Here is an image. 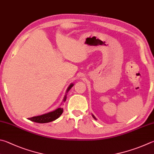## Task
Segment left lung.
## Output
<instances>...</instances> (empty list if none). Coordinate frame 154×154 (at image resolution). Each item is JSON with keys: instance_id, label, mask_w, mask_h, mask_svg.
<instances>
[{"instance_id": "1", "label": "left lung", "mask_w": 154, "mask_h": 154, "mask_svg": "<svg viewBox=\"0 0 154 154\" xmlns=\"http://www.w3.org/2000/svg\"><path fill=\"white\" fill-rule=\"evenodd\" d=\"M92 116H93V118L95 119V120H96V117H95L94 116V114H92Z\"/></svg>"}]
</instances>
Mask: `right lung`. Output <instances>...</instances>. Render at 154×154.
Segmentation results:
<instances>
[{"label":"right lung","mask_w":154,"mask_h":154,"mask_svg":"<svg viewBox=\"0 0 154 154\" xmlns=\"http://www.w3.org/2000/svg\"><path fill=\"white\" fill-rule=\"evenodd\" d=\"M74 85L73 83H71L70 85L68 87L67 89H66V93L72 88V87ZM66 100V94L64 97L63 102H65ZM63 112V108H58L56 109L55 110H53L52 112H50L42 114L40 116H33L32 118H29L28 119L31 121L38 122V123H46V122H50L53 121H55L56 119H57L58 117L62 114Z\"/></svg>","instance_id":"right-lung-1"}]
</instances>
